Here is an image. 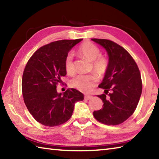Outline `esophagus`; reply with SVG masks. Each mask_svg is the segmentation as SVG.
Here are the masks:
<instances>
[{
    "instance_id": "1",
    "label": "esophagus",
    "mask_w": 159,
    "mask_h": 159,
    "mask_svg": "<svg viewBox=\"0 0 159 159\" xmlns=\"http://www.w3.org/2000/svg\"><path fill=\"white\" fill-rule=\"evenodd\" d=\"M93 97L92 95H85V99H87V100H89V99H92Z\"/></svg>"
}]
</instances>
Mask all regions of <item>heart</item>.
Wrapping results in <instances>:
<instances>
[{
    "mask_svg": "<svg viewBox=\"0 0 159 159\" xmlns=\"http://www.w3.org/2000/svg\"><path fill=\"white\" fill-rule=\"evenodd\" d=\"M79 53L84 56L90 61H93V71L99 76H103L105 74L107 69V61L106 59L99 57L101 51L99 48L92 43L87 42L83 43L79 48ZM64 67L66 73L68 74H73L75 72V67L73 61V56L69 53L66 56L64 61ZM98 82V77L94 74L89 75H77L70 80V84L76 89L83 92H89L96 85Z\"/></svg>",
    "mask_w": 159,
    "mask_h": 159,
    "instance_id": "heart-1",
    "label": "heart"
}]
</instances>
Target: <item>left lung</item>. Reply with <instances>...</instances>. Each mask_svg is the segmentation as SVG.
<instances>
[{
  "instance_id": "obj_1",
  "label": "left lung",
  "mask_w": 159,
  "mask_h": 159,
  "mask_svg": "<svg viewBox=\"0 0 159 159\" xmlns=\"http://www.w3.org/2000/svg\"><path fill=\"white\" fill-rule=\"evenodd\" d=\"M91 40L103 47L109 57L104 77L98 86L104 90V94L98 95L104 104L93 116L104 124H120L138 104L142 89L140 72L132 56L120 45L107 39Z\"/></svg>"
}]
</instances>
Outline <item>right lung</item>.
<instances>
[{
  "instance_id": "1",
  "label": "right lung",
  "mask_w": 159,
  "mask_h": 159,
  "mask_svg": "<svg viewBox=\"0 0 159 159\" xmlns=\"http://www.w3.org/2000/svg\"><path fill=\"white\" fill-rule=\"evenodd\" d=\"M82 40L50 43L37 50L26 64L21 82L24 101L35 120L42 125L63 124L71 118L75 103L84 99L83 94L74 88L63 93L57 91V84L66 74V56Z\"/></svg>"
}]
</instances>
